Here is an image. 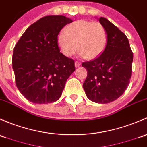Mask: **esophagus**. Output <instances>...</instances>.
<instances>
[{
	"label": "esophagus",
	"instance_id": "1",
	"mask_svg": "<svg viewBox=\"0 0 147 147\" xmlns=\"http://www.w3.org/2000/svg\"><path fill=\"white\" fill-rule=\"evenodd\" d=\"M81 65V63H80L79 61H76V62H75V66H76V67H79Z\"/></svg>",
	"mask_w": 147,
	"mask_h": 147
}]
</instances>
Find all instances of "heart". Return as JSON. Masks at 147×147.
Returning <instances> with one entry per match:
<instances>
[{
  "instance_id": "b5f03b06",
  "label": "heart",
  "mask_w": 147,
  "mask_h": 147,
  "mask_svg": "<svg viewBox=\"0 0 147 147\" xmlns=\"http://www.w3.org/2000/svg\"><path fill=\"white\" fill-rule=\"evenodd\" d=\"M64 32L58 34L57 43L66 57H71L78 49L81 57L93 59L102 54L106 46V30L98 22L76 20L67 25Z\"/></svg>"
}]
</instances>
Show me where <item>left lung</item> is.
Returning <instances> with one entry per match:
<instances>
[{
  "instance_id": "8db88e82",
  "label": "left lung",
  "mask_w": 147,
  "mask_h": 147,
  "mask_svg": "<svg viewBox=\"0 0 147 147\" xmlns=\"http://www.w3.org/2000/svg\"><path fill=\"white\" fill-rule=\"evenodd\" d=\"M107 34L106 46L100 56L82 63L88 75L83 87L89 100L109 103L119 98L129 84L133 53L127 37L106 18H99Z\"/></svg>"
}]
</instances>
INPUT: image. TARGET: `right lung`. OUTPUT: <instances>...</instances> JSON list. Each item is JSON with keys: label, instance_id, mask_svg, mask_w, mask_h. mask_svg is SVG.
Wrapping results in <instances>:
<instances>
[{"label": "right lung", "instance_id": "obj_1", "mask_svg": "<svg viewBox=\"0 0 147 147\" xmlns=\"http://www.w3.org/2000/svg\"><path fill=\"white\" fill-rule=\"evenodd\" d=\"M73 22L63 16H47L25 30L13 50L12 64L21 94L33 103L56 102L68 78L75 71L74 60L65 57L57 36Z\"/></svg>", "mask_w": 147, "mask_h": 147}]
</instances>
